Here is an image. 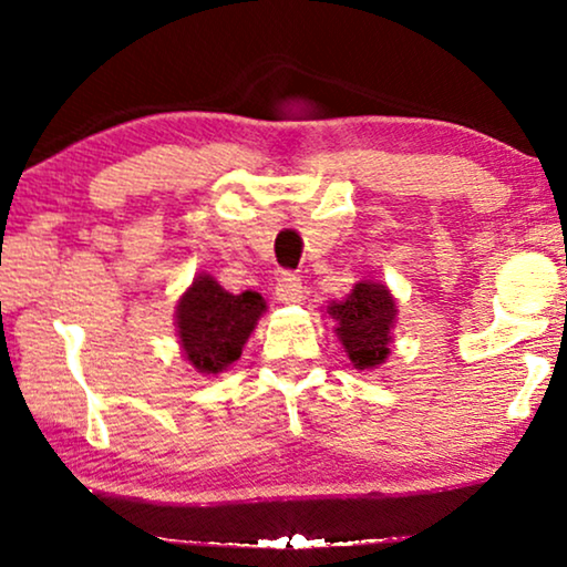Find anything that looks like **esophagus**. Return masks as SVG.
Instances as JSON below:
<instances>
[{
	"instance_id": "obj_1",
	"label": "esophagus",
	"mask_w": 567,
	"mask_h": 567,
	"mask_svg": "<svg viewBox=\"0 0 567 567\" xmlns=\"http://www.w3.org/2000/svg\"><path fill=\"white\" fill-rule=\"evenodd\" d=\"M301 293H305L301 291V278L291 270H284L276 281V299L281 305H297V301H301Z\"/></svg>"
}]
</instances>
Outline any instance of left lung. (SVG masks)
<instances>
[{"label": "left lung", "instance_id": "obj_1", "mask_svg": "<svg viewBox=\"0 0 567 567\" xmlns=\"http://www.w3.org/2000/svg\"><path fill=\"white\" fill-rule=\"evenodd\" d=\"M330 315L338 320L336 332L355 369H374L386 359L398 309L384 284H355L346 301L330 307Z\"/></svg>", "mask_w": 567, "mask_h": 567}]
</instances>
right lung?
<instances>
[{"label": "right lung", "mask_w": 567, "mask_h": 567, "mask_svg": "<svg viewBox=\"0 0 567 567\" xmlns=\"http://www.w3.org/2000/svg\"><path fill=\"white\" fill-rule=\"evenodd\" d=\"M266 312L260 293H229L212 276H198L177 301V336L188 361L204 374H219L243 355L258 317Z\"/></svg>", "instance_id": "add662e5"}]
</instances>
